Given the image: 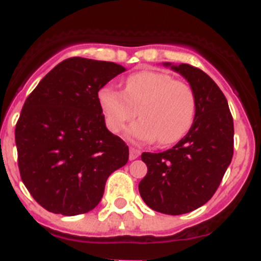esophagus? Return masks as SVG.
Listing matches in <instances>:
<instances>
[{
    "instance_id": "1",
    "label": "esophagus",
    "mask_w": 261,
    "mask_h": 261,
    "mask_svg": "<svg viewBox=\"0 0 261 261\" xmlns=\"http://www.w3.org/2000/svg\"><path fill=\"white\" fill-rule=\"evenodd\" d=\"M140 154H141V151L138 150V149H136V147H130V149H129V159H130V161L138 158Z\"/></svg>"
}]
</instances>
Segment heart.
<instances>
[{
	"label": "heart",
	"instance_id": "1",
	"mask_svg": "<svg viewBox=\"0 0 261 261\" xmlns=\"http://www.w3.org/2000/svg\"><path fill=\"white\" fill-rule=\"evenodd\" d=\"M98 102L111 132H121L138 111L141 120L129 128V135L141 141L158 138L162 145L181 140L192 126L196 112L191 85L156 70L129 75L123 93L103 87L99 90Z\"/></svg>",
	"mask_w": 261,
	"mask_h": 261
}]
</instances>
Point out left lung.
Wrapping results in <instances>:
<instances>
[{
	"mask_svg": "<svg viewBox=\"0 0 261 261\" xmlns=\"http://www.w3.org/2000/svg\"><path fill=\"white\" fill-rule=\"evenodd\" d=\"M195 91L193 124L174 147L142 153L147 174L138 184L145 204L179 216L200 208L221 184L234 153V123L225 95L206 73L188 64L172 65Z\"/></svg>",
	"mask_w": 261,
	"mask_h": 261,
	"instance_id": "obj_1",
	"label": "left lung"
}]
</instances>
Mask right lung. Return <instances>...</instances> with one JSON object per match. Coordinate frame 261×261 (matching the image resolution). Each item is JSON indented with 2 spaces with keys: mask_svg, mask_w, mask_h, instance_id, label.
<instances>
[{
  "mask_svg": "<svg viewBox=\"0 0 261 261\" xmlns=\"http://www.w3.org/2000/svg\"><path fill=\"white\" fill-rule=\"evenodd\" d=\"M125 68L71 57L27 96L15 126L20 177L48 212L77 216L93 211L106 181L129 158L125 142L106 126L98 93Z\"/></svg>",
  "mask_w": 261,
  "mask_h": 261,
  "instance_id": "add662e5",
  "label": "right lung"
}]
</instances>
